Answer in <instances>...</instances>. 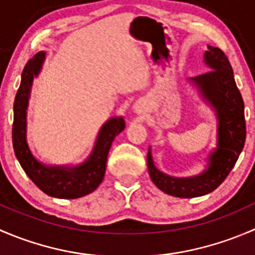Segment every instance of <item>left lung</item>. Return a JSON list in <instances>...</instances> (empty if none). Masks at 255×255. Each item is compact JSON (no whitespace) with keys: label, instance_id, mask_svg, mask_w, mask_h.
I'll list each match as a JSON object with an SVG mask.
<instances>
[{"label":"left lung","instance_id":"8db88e82","mask_svg":"<svg viewBox=\"0 0 255 255\" xmlns=\"http://www.w3.org/2000/svg\"><path fill=\"white\" fill-rule=\"evenodd\" d=\"M205 63L212 70L191 81L200 87L218 116V145L211 154L207 170L199 176L175 179L155 168L150 149L146 156L151 181L163 192L176 197L202 196L217 189L237 163L246 142L244 102L236 85L230 60L220 48L208 45Z\"/></svg>","mask_w":255,"mask_h":255}]
</instances>
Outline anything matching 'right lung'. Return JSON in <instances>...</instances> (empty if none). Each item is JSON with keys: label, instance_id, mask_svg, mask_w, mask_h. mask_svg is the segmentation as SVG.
<instances>
[{"label": "right lung", "instance_id": "1", "mask_svg": "<svg viewBox=\"0 0 255 255\" xmlns=\"http://www.w3.org/2000/svg\"><path fill=\"white\" fill-rule=\"evenodd\" d=\"M44 56L45 53L39 51L28 60L23 69L13 105L12 142L14 154L24 173L43 192L58 199H78L95 191L104 180L110 148L116 135L125 129V121L112 118L105 123L91 156L82 165L76 168L45 166L35 160L25 140V110L33 78L39 73Z\"/></svg>", "mask_w": 255, "mask_h": 255}]
</instances>
